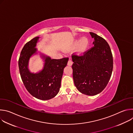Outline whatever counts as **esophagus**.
Instances as JSON below:
<instances>
[{"label": "esophagus", "instance_id": "1", "mask_svg": "<svg viewBox=\"0 0 133 133\" xmlns=\"http://www.w3.org/2000/svg\"><path fill=\"white\" fill-rule=\"evenodd\" d=\"M67 65H68V66H71V65H72V61L70 60V59H69V60L68 61V62Z\"/></svg>", "mask_w": 133, "mask_h": 133}]
</instances>
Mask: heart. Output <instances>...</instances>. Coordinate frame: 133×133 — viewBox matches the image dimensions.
I'll return each instance as SVG.
<instances>
[{"instance_id":"obj_1","label":"heart","mask_w":133,"mask_h":133,"mask_svg":"<svg viewBox=\"0 0 133 133\" xmlns=\"http://www.w3.org/2000/svg\"><path fill=\"white\" fill-rule=\"evenodd\" d=\"M89 45V41L87 38L76 39L72 44V47L76 48V52L78 55L83 54L87 50Z\"/></svg>"}]
</instances>
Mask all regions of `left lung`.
Returning a JSON list of instances; mask_svg holds the SVG:
<instances>
[{"label": "left lung", "mask_w": 133, "mask_h": 133, "mask_svg": "<svg viewBox=\"0 0 133 133\" xmlns=\"http://www.w3.org/2000/svg\"><path fill=\"white\" fill-rule=\"evenodd\" d=\"M94 47L83 56H72L74 84L82 94L94 96L107 86L113 68L112 55L109 45L102 37L89 32Z\"/></svg>", "instance_id": "left-lung-1"}]
</instances>
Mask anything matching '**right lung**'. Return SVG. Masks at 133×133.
Masks as SVG:
<instances>
[{"mask_svg": "<svg viewBox=\"0 0 133 133\" xmlns=\"http://www.w3.org/2000/svg\"><path fill=\"white\" fill-rule=\"evenodd\" d=\"M40 37L34 38L24 46L19 59L18 66L22 81L28 91L35 98L43 101L55 97L59 91L64 68L68 58L51 59L36 48ZM38 54L44 62L43 68L36 73L29 68L30 59Z\"/></svg>", "mask_w": 133, "mask_h": 133, "instance_id": "obj_1", "label": "right lung"}]
</instances>
